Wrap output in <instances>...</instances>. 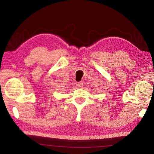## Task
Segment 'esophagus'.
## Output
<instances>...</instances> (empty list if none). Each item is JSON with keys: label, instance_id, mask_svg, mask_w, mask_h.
I'll return each instance as SVG.
<instances>
[{"label": "esophagus", "instance_id": "obj_1", "mask_svg": "<svg viewBox=\"0 0 154 154\" xmlns=\"http://www.w3.org/2000/svg\"><path fill=\"white\" fill-rule=\"evenodd\" d=\"M76 86L78 87H83V83L82 82H78L77 83H76Z\"/></svg>", "mask_w": 154, "mask_h": 154}]
</instances>
